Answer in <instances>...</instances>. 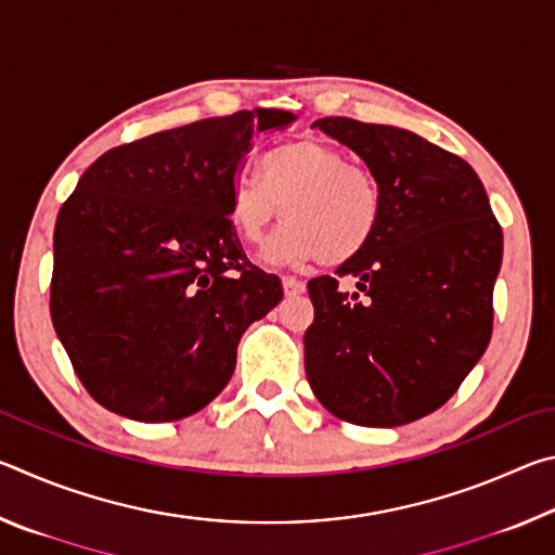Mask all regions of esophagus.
<instances>
[{"label": "esophagus", "mask_w": 555, "mask_h": 555, "mask_svg": "<svg viewBox=\"0 0 555 555\" xmlns=\"http://www.w3.org/2000/svg\"><path fill=\"white\" fill-rule=\"evenodd\" d=\"M284 291H286V296H298L306 291V284L296 276H284Z\"/></svg>", "instance_id": "1"}]
</instances>
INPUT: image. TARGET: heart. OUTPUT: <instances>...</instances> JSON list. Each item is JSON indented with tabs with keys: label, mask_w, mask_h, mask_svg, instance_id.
I'll use <instances>...</instances> for the list:
<instances>
[{
	"label": "heart",
	"mask_w": 555,
	"mask_h": 555,
	"mask_svg": "<svg viewBox=\"0 0 555 555\" xmlns=\"http://www.w3.org/2000/svg\"><path fill=\"white\" fill-rule=\"evenodd\" d=\"M261 181L240 176L230 188L228 218L247 244L259 247L269 224L286 228L269 242L279 264L321 259L340 267L367 247L382 220V188L367 166L321 139H296L261 156Z\"/></svg>",
	"instance_id": "heart-1"
}]
</instances>
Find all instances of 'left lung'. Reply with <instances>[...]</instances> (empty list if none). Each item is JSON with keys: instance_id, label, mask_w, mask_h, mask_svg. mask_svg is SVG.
<instances>
[{"instance_id": "obj_1", "label": "left lung", "mask_w": 555, "mask_h": 555, "mask_svg": "<svg viewBox=\"0 0 555 555\" xmlns=\"http://www.w3.org/2000/svg\"><path fill=\"white\" fill-rule=\"evenodd\" d=\"M315 127L377 176L382 220L337 276L308 281L306 377L347 424H411L443 406L490 345L502 228L473 166L424 137L350 117Z\"/></svg>"}]
</instances>
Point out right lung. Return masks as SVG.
<instances>
[{"instance_id":"right-lung-1","label":"right lung","mask_w":555,"mask_h":555,"mask_svg":"<svg viewBox=\"0 0 555 555\" xmlns=\"http://www.w3.org/2000/svg\"><path fill=\"white\" fill-rule=\"evenodd\" d=\"M288 109H240L102 154L53 232L51 321L82 387L119 416L164 424L224 389L247 327L281 298L228 218L255 139Z\"/></svg>"}]
</instances>
